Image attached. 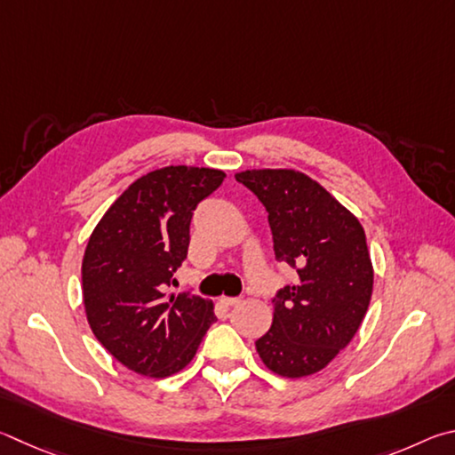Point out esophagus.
I'll return each instance as SVG.
<instances>
[{"mask_svg":"<svg viewBox=\"0 0 455 455\" xmlns=\"http://www.w3.org/2000/svg\"><path fill=\"white\" fill-rule=\"evenodd\" d=\"M220 304H223L226 307H232V306L242 304V298H228V296H223V298H220Z\"/></svg>","mask_w":455,"mask_h":455,"instance_id":"34e87169","label":"esophagus"}]
</instances>
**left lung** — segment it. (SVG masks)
<instances>
[{
    "instance_id": "obj_1",
    "label": "left lung",
    "mask_w": 455,
    "mask_h": 455,
    "mask_svg": "<svg viewBox=\"0 0 455 455\" xmlns=\"http://www.w3.org/2000/svg\"><path fill=\"white\" fill-rule=\"evenodd\" d=\"M235 180L266 205L275 258L298 272L274 298L272 328L256 349L277 376H312L352 341L368 312L373 267L365 232L306 173L245 170Z\"/></svg>"
}]
</instances>
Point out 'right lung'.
Returning <instances> with one entry per match:
<instances>
[{
	"instance_id": "add662e5",
	"label": "right lung",
	"mask_w": 455,
	"mask_h": 455,
	"mask_svg": "<svg viewBox=\"0 0 455 455\" xmlns=\"http://www.w3.org/2000/svg\"><path fill=\"white\" fill-rule=\"evenodd\" d=\"M212 167L167 165L135 180L90 235L82 261L87 323L127 370L167 378L194 360L215 322L213 301L170 293L188 258L197 204L221 186Z\"/></svg>"
}]
</instances>
